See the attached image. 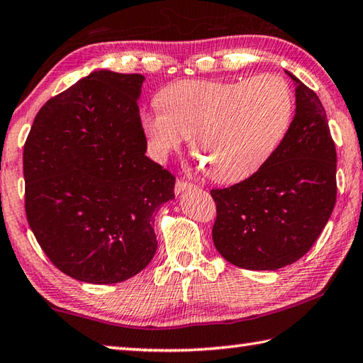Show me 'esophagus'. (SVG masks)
Instances as JSON below:
<instances>
[{"label":"esophagus","mask_w":363,"mask_h":363,"mask_svg":"<svg viewBox=\"0 0 363 363\" xmlns=\"http://www.w3.org/2000/svg\"><path fill=\"white\" fill-rule=\"evenodd\" d=\"M194 187H195V184H191V182L186 181V179H177L176 181V186H174V191H176L177 195H179L181 191L189 190V189H194Z\"/></svg>","instance_id":"esophagus-1"}]
</instances>
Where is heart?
I'll return each mask as SVG.
<instances>
[{"instance_id": "obj_1", "label": "heart", "mask_w": 363, "mask_h": 363, "mask_svg": "<svg viewBox=\"0 0 363 363\" xmlns=\"http://www.w3.org/2000/svg\"><path fill=\"white\" fill-rule=\"evenodd\" d=\"M141 113L149 147L159 157L191 138V151L212 179L240 182L264 167L285 140L294 96L279 75L234 82L181 80L163 88Z\"/></svg>"}]
</instances>
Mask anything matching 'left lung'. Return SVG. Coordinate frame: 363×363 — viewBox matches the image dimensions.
Wrapping results in <instances>:
<instances>
[{
    "instance_id": "1",
    "label": "left lung",
    "mask_w": 363,
    "mask_h": 363,
    "mask_svg": "<svg viewBox=\"0 0 363 363\" xmlns=\"http://www.w3.org/2000/svg\"><path fill=\"white\" fill-rule=\"evenodd\" d=\"M296 83V115L285 140L257 173L212 189V239L222 257L248 271H275L302 258L337 201V151L315 91Z\"/></svg>"
}]
</instances>
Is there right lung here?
Listing matches in <instances>:
<instances>
[{"instance_id": "add662e5", "label": "right lung", "mask_w": 363, "mask_h": 363, "mask_svg": "<svg viewBox=\"0 0 363 363\" xmlns=\"http://www.w3.org/2000/svg\"><path fill=\"white\" fill-rule=\"evenodd\" d=\"M143 80L96 70L47 101L25 141L26 220L75 280L124 281L157 250L154 216L174 198L176 177L145 155Z\"/></svg>"}]
</instances>
